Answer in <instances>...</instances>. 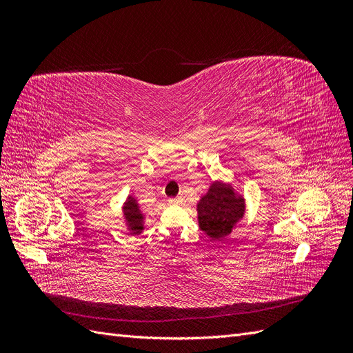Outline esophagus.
Returning a JSON list of instances; mask_svg holds the SVG:
<instances>
[{
  "label": "esophagus",
  "mask_w": 353,
  "mask_h": 353,
  "mask_svg": "<svg viewBox=\"0 0 353 353\" xmlns=\"http://www.w3.org/2000/svg\"><path fill=\"white\" fill-rule=\"evenodd\" d=\"M181 200H183L181 197H170V199H169V203H172V205H178V203H179Z\"/></svg>",
  "instance_id": "34e87169"
}]
</instances>
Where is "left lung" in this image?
Instances as JSON below:
<instances>
[{"instance_id":"1","label":"left lung","mask_w":353,"mask_h":353,"mask_svg":"<svg viewBox=\"0 0 353 353\" xmlns=\"http://www.w3.org/2000/svg\"><path fill=\"white\" fill-rule=\"evenodd\" d=\"M200 228L212 239H223L244 213V200L221 183H213L197 205Z\"/></svg>"}]
</instances>
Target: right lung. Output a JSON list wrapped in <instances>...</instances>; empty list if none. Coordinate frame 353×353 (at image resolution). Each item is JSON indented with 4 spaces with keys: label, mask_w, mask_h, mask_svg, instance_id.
I'll use <instances>...</instances> for the list:
<instances>
[{
    "label": "right lung",
    "mask_w": 353,
    "mask_h": 353,
    "mask_svg": "<svg viewBox=\"0 0 353 353\" xmlns=\"http://www.w3.org/2000/svg\"><path fill=\"white\" fill-rule=\"evenodd\" d=\"M123 212H125L126 219L131 222L132 230L135 232H140L143 230V222H141V213H140V209H138L137 200L132 197L128 199Z\"/></svg>",
    "instance_id": "1"
}]
</instances>
